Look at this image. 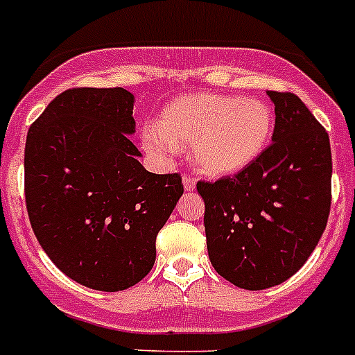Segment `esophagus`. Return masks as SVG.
<instances>
[{
  "instance_id": "esophagus-1",
  "label": "esophagus",
  "mask_w": 355,
  "mask_h": 355,
  "mask_svg": "<svg viewBox=\"0 0 355 355\" xmlns=\"http://www.w3.org/2000/svg\"><path fill=\"white\" fill-rule=\"evenodd\" d=\"M182 184H184V189H186L187 193H191V191H195L196 180L193 177H189V175H184V177H182Z\"/></svg>"
}]
</instances>
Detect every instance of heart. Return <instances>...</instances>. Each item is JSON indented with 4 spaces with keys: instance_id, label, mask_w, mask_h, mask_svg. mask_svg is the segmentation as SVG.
Listing matches in <instances>:
<instances>
[{
    "instance_id": "1",
    "label": "heart",
    "mask_w": 355,
    "mask_h": 355,
    "mask_svg": "<svg viewBox=\"0 0 355 355\" xmlns=\"http://www.w3.org/2000/svg\"><path fill=\"white\" fill-rule=\"evenodd\" d=\"M275 134V112L259 98L187 92L160 109L143 137L144 150L166 155L191 146V162L212 178L234 177L259 162Z\"/></svg>"
}]
</instances>
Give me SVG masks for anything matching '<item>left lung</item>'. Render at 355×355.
Wrapping results in <instances>:
<instances>
[{
    "label": "left lung",
    "mask_w": 355,
    "mask_h": 355,
    "mask_svg": "<svg viewBox=\"0 0 355 355\" xmlns=\"http://www.w3.org/2000/svg\"><path fill=\"white\" fill-rule=\"evenodd\" d=\"M275 134L252 168L198 182L211 264L225 280L259 291L300 270L327 227L332 157L329 134L291 92L268 91Z\"/></svg>",
    "instance_id": "8db88e82"
}]
</instances>
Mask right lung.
I'll list each match as a JSON object with an SVG mask.
<instances>
[{
    "label": "right lung",
    "mask_w": 355,
    "mask_h": 355,
    "mask_svg": "<svg viewBox=\"0 0 355 355\" xmlns=\"http://www.w3.org/2000/svg\"><path fill=\"white\" fill-rule=\"evenodd\" d=\"M134 94L69 89L30 126L24 195L42 250L78 284L121 291L155 263V239L184 193L177 173H150L132 143Z\"/></svg>",
    "instance_id": "obj_1"
}]
</instances>
